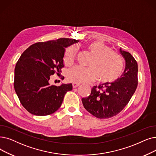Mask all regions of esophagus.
I'll list each match as a JSON object with an SVG mask.
<instances>
[{"instance_id":"esophagus-1","label":"esophagus","mask_w":156,"mask_h":156,"mask_svg":"<svg viewBox=\"0 0 156 156\" xmlns=\"http://www.w3.org/2000/svg\"><path fill=\"white\" fill-rule=\"evenodd\" d=\"M80 84L78 83H73V88H76L78 86H79Z\"/></svg>"}]
</instances>
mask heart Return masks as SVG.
Here are the masks:
<instances>
[{
    "mask_svg": "<svg viewBox=\"0 0 156 156\" xmlns=\"http://www.w3.org/2000/svg\"><path fill=\"white\" fill-rule=\"evenodd\" d=\"M87 49L92 55L89 64V67H76L67 73V79L73 83H85L96 80L99 76L101 82L113 83L122 74L124 64L120 54L113 51L110 46L103 42L94 41L87 46ZM76 46L69 47L64 58L65 65L74 64L77 57Z\"/></svg>",
    "mask_w": 156,
    "mask_h": 156,
    "instance_id": "obj_1",
    "label": "heart"
}]
</instances>
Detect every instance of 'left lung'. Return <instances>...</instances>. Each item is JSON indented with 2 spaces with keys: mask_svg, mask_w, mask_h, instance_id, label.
I'll return each mask as SVG.
<instances>
[{
  "mask_svg": "<svg viewBox=\"0 0 156 156\" xmlns=\"http://www.w3.org/2000/svg\"><path fill=\"white\" fill-rule=\"evenodd\" d=\"M126 60L122 76L113 83L92 88L89 96L82 98L84 108L98 119H108L119 114L129 102L138 86V64L129 52L120 49Z\"/></svg>",
  "mask_w": 156,
  "mask_h": 156,
  "instance_id": "8db88e82",
  "label": "left lung"
}]
</instances>
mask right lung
<instances>
[{
  "mask_svg": "<svg viewBox=\"0 0 156 156\" xmlns=\"http://www.w3.org/2000/svg\"><path fill=\"white\" fill-rule=\"evenodd\" d=\"M78 40L60 38L39 42L26 49L16 62L14 88L22 106L31 114L49 115L61 106L73 85H50V76L59 74L64 67L65 48Z\"/></svg>",
  "mask_w": 156,
  "mask_h": 156,
  "instance_id": "add662e5",
  "label": "right lung"
}]
</instances>
